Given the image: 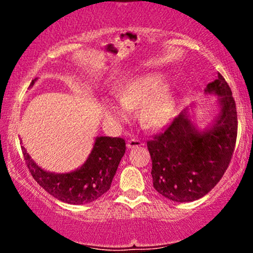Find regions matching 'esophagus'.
Segmentation results:
<instances>
[{
  "mask_svg": "<svg viewBox=\"0 0 253 253\" xmlns=\"http://www.w3.org/2000/svg\"><path fill=\"white\" fill-rule=\"evenodd\" d=\"M144 143L143 141H140L139 139H129L128 143H127V146L129 147V149H134V147H139V146H143Z\"/></svg>",
  "mask_w": 253,
  "mask_h": 253,
  "instance_id": "esophagus-1",
  "label": "esophagus"
}]
</instances>
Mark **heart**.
I'll return each instance as SVG.
<instances>
[{
	"label": "heart",
	"mask_w": 253,
	"mask_h": 253,
	"mask_svg": "<svg viewBox=\"0 0 253 253\" xmlns=\"http://www.w3.org/2000/svg\"><path fill=\"white\" fill-rule=\"evenodd\" d=\"M117 95L121 104H106L107 113L114 120H125L128 109L143 107L141 120L157 128L167 125L175 114V95L167 89V80L162 75H145L128 81L119 88Z\"/></svg>",
	"instance_id": "b5f03b06"
}]
</instances>
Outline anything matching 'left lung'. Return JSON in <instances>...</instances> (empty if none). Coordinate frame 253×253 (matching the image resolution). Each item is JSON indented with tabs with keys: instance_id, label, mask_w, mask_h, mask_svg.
Instances as JSON below:
<instances>
[{
	"instance_id": "left-lung-1",
	"label": "left lung",
	"mask_w": 253,
	"mask_h": 253,
	"mask_svg": "<svg viewBox=\"0 0 253 253\" xmlns=\"http://www.w3.org/2000/svg\"><path fill=\"white\" fill-rule=\"evenodd\" d=\"M206 91L220 96L215 124L200 132L182 112L147 140L153 188L175 202H190L208 194L222 178L233 156L238 118L232 90L221 74Z\"/></svg>"
}]
</instances>
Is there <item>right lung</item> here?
Segmentation results:
<instances>
[{"mask_svg": "<svg viewBox=\"0 0 253 253\" xmlns=\"http://www.w3.org/2000/svg\"><path fill=\"white\" fill-rule=\"evenodd\" d=\"M36 80L30 84L33 85ZM31 175L48 194L70 205L90 203L109 190L119 163L126 151L123 138L97 136L89 158L80 169L70 173H51L40 169L21 146Z\"/></svg>", "mask_w": 253, "mask_h": 253, "instance_id": "1", "label": "right lung"}]
</instances>
